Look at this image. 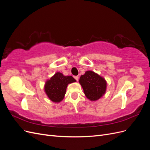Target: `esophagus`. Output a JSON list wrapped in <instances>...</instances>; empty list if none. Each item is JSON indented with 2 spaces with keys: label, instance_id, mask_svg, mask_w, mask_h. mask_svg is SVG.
Here are the masks:
<instances>
[{
  "label": "esophagus",
  "instance_id": "34e87169",
  "mask_svg": "<svg viewBox=\"0 0 150 150\" xmlns=\"http://www.w3.org/2000/svg\"><path fill=\"white\" fill-rule=\"evenodd\" d=\"M74 78H75V79H76L77 81H78V79H79V77H78V76H74Z\"/></svg>",
  "mask_w": 150,
  "mask_h": 150
}]
</instances>
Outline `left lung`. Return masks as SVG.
I'll use <instances>...</instances> for the list:
<instances>
[{
  "label": "left lung",
  "instance_id": "obj_1",
  "mask_svg": "<svg viewBox=\"0 0 150 150\" xmlns=\"http://www.w3.org/2000/svg\"><path fill=\"white\" fill-rule=\"evenodd\" d=\"M79 83L82 86L85 96L90 101L98 100L106 93V80L93 71H88L81 76Z\"/></svg>",
  "mask_w": 150,
  "mask_h": 150
}]
</instances>
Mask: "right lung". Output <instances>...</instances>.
<instances>
[{
    "label": "right lung",
    "instance_id": "right-lung-1",
    "mask_svg": "<svg viewBox=\"0 0 150 150\" xmlns=\"http://www.w3.org/2000/svg\"><path fill=\"white\" fill-rule=\"evenodd\" d=\"M76 81L71 76H64L61 72H56L45 83V93L50 100L59 103L64 98L67 85Z\"/></svg>",
    "mask_w": 150,
    "mask_h": 150
}]
</instances>
